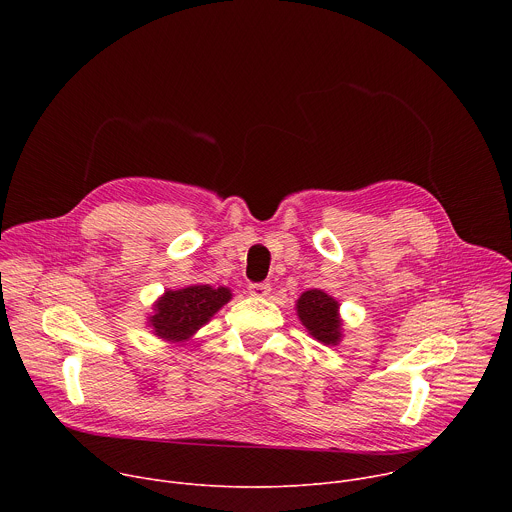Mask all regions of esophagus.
Returning <instances> with one entry per match:
<instances>
[{
  "mask_svg": "<svg viewBox=\"0 0 512 512\" xmlns=\"http://www.w3.org/2000/svg\"><path fill=\"white\" fill-rule=\"evenodd\" d=\"M269 291H271V283H267V281L251 283V285H249V294L255 296V298H267Z\"/></svg>",
  "mask_w": 512,
  "mask_h": 512,
  "instance_id": "1",
  "label": "esophagus"
}]
</instances>
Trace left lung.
<instances>
[{"label": "left lung", "instance_id": "1", "mask_svg": "<svg viewBox=\"0 0 512 512\" xmlns=\"http://www.w3.org/2000/svg\"><path fill=\"white\" fill-rule=\"evenodd\" d=\"M298 316L316 340L324 344L340 342L338 302L332 300L328 294H324L322 289H310L300 296Z\"/></svg>", "mask_w": 512, "mask_h": 512}]
</instances>
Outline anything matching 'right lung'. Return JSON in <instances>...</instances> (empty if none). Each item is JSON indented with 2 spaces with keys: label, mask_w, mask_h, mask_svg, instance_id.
<instances>
[{
  "label": "right lung",
  "mask_w": 512,
  "mask_h": 512,
  "mask_svg": "<svg viewBox=\"0 0 512 512\" xmlns=\"http://www.w3.org/2000/svg\"><path fill=\"white\" fill-rule=\"evenodd\" d=\"M229 300L231 291L227 287L190 285L166 291V296L156 304V314L150 318V324L164 340H188Z\"/></svg>",
  "instance_id": "1"
}]
</instances>
